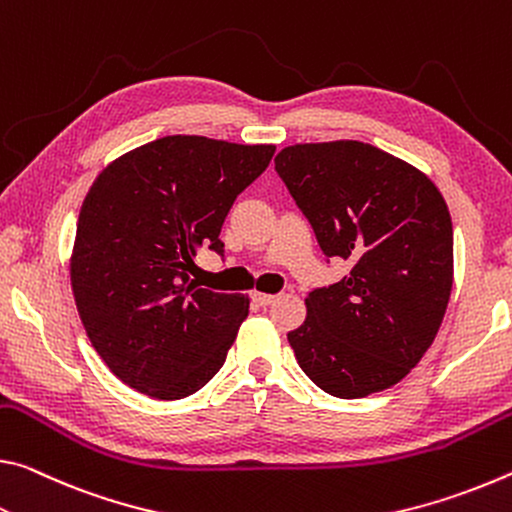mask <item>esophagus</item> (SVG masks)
I'll use <instances>...</instances> for the list:
<instances>
[{"mask_svg":"<svg viewBox=\"0 0 512 512\" xmlns=\"http://www.w3.org/2000/svg\"><path fill=\"white\" fill-rule=\"evenodd\" d=\"M254 301L258 306H270V304H274L276 301V295H267V292H254Z\"/></svg>","mask_w":512,"mask_h":512,"instance_id":"34e87169","label":"esophagus"}]
</instances>
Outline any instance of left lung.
Instances as JSON below:
<instances>
[{
  "label": "left lung",
  "instance_id": "1",
  "mask_svg": "<svg viewBox=\"0 0 512 512\" xmlns=\"http://www.w3.org/2000/svg\"><path fill=\"white\" fill-rule=\"evenodd\" d=\"M274 167L326 258L349 274L306 297L288 333L308 379L340 399L399 383L420 363L454 283L445 197L417 167L358 140L281 149Z\"/></svg>",
  "mask_w": 512,
  "mask_h": 512
}]
</instances>
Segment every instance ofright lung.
Listing matches in <instances>:
<instances>
[{
  "label": "right lung",
  "instance_id": "right-lung-1",
  "mask_svg": "<svg viewBox=\"0 0 512 512\" xmlns=\"http://www.w3.org/2000/svg\"><path fill=\"white\" fill-rule=\"evenodd\" d=\"M274 149L165 136L115 158L90 186L72 292L92 347L129 388L174 401L220 372L249 299L199 288L188 272L199 249L224 256V217Z\"/></svg>",
  "mask_w": 512,
  "mask_h": 512
}]
</instances>
